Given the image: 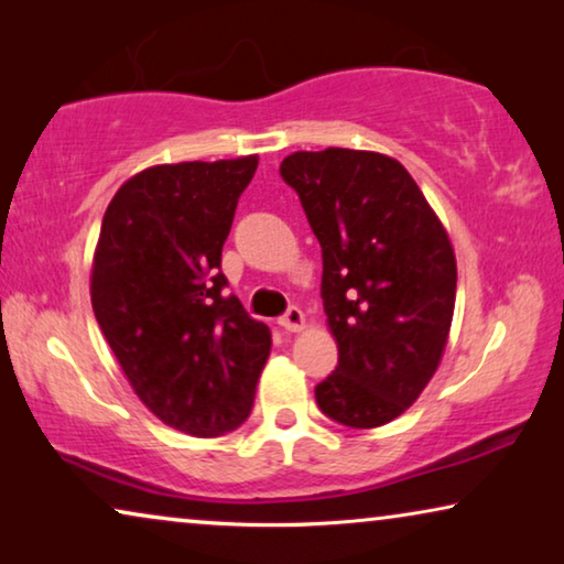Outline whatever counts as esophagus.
Returning a JSON list of instances; mask_svg holds the SVG:
<instances>
[{
    "mask_svg": "<svg viewBox=\"0 0 564 564\" xmlns=\"http://www.w3.org/2000/svg\"><path fill=\"white\" fill-rule=\"evenodd\" d=\"M303 323H305V315H303V311H300V307H288V313L282 315L280 318V326L284 328V330H300L303 328Z\"/></svg>",
    "mask_w": 564,
    "mask_h": 564,
    "instance_id": "34e87169",
    "label": "esophagus"
}]
</instances>
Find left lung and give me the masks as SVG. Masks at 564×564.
I'll list each match as a JSON object with an SVG mask.
<instances>
[{
    "mask_svg": "<svg viewBox=\"0 0 564 564\" xmlns=\"http://www.w3.org/2000/svg\"><path fill=\"white\" fill-rule=\"evenodd\" d=\"M321 243V297L338 365L315 403L349 429L415 403L449 336L457 261L449 236L400 161L372 151H297L282 161Z\"/></svg>",
    "mask_w": 564,
    "mask_h": 564,
    "instance_id": "left-lung-1",
    "label": "left lung"
}]
</instances>
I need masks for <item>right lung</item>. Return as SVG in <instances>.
I'll return each mask as SVG.
<instances>
[{
    "instance_id": "obj_1",
    "label": "right lung",
    "mask_w": 564,
    "mask_h": 564,
    "mask_svg": "<svg viewBox=\"0 0 564 564\" xmlns=\"http://www.w3.org/2000/svg\"><path fill=\"white\" fill-rule=\"evenodd\" d=\"M259 159L151 166L107 205L91 307L153 415L213 438L249 419L272 349L264 323L228 295L223 243Z\"/></svg>"
}]
</instances>
